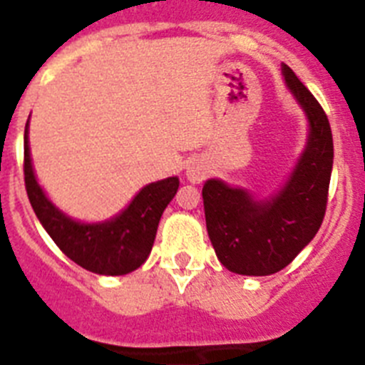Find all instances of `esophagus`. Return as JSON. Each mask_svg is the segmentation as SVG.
I'll list each match as a JSON object with an SVG mask.
<instances>
[{"label": "esophagus", "mask_w": 365, "mask_h": 365, "mask_svg": "<svg viewBox=\"0 0 365 365\" xmlns=\"http://www.w3.org/2000/svg\"><path fill=\"white\" fill-rule=\"evenodd\" d=\"M186 177H188L192 182H199V180L205 179V172H202L201 168H188V172H186Z\"/></svg>", "instance_id": "obj_1"}]
</instances>
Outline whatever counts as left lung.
Listing matches in <instances>:
<instances>
[{"label":"left lung","instance_id":"obj_1","mask_svg":"<svg viewBox=\"0 0 365 365\" xmlns=\"http://www.w3.org/2000/svg\"><path fill=\"white\" fill-rule=\"evenodd\" d=\"M285 86L307 118V140L287 180L270 195H256L221 179L202 186L206 230L217 259L241 276L285 269L320 230L331 172L333 133L327 115L289 66Z\"/></svg>","mask_w":365,"mask_h":365}]
</instances>
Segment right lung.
Wrapping results in <instances>:
<instances>
[{
  "mask_svg": "<svg viewBox=\"0 0 365 365\" xmlns=\"http://www.w3.org/2000/svg\"><path fill=\"white\" fill-rule=\"evenodd\" d=\"M24 148L25 188L32 210L69 259L100 276H124L143 265L153 247L160 215L179 190V177L146 185L124 210L106 221L83 222L60 210L38 182L29 146V120Z\"/></svg>",
  "mask_w": 365,
  "mask_h": 365,
  "instance_id": "obj_1",
  "label": "right lung"
}]
</instances>
